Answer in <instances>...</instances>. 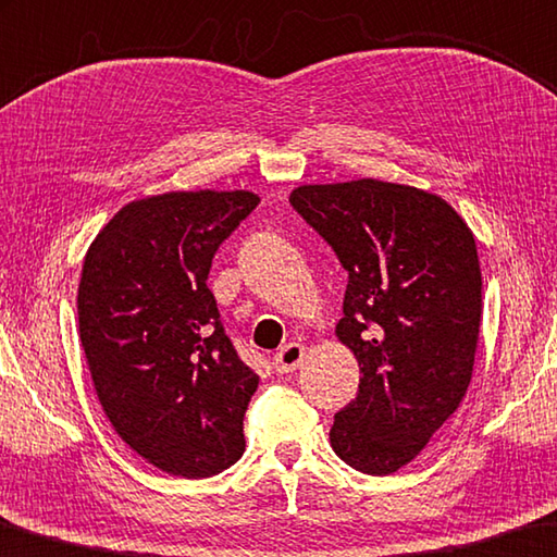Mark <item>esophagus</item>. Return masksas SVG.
Instances as JSON below:
<instances>
[{
  "instance_id": "esophagus-1",
  "label": "esophagus",
  "mask_w": 557,
  "mask_h": 557,
  "mask_svg": "<svg viewBox=\"0 0 557 557\" xmlns=\"http://www.w3.org/2000/svg\"><path fill=\"white\" fill-rule=\"evenodd\" d=\"M304 345L300 343H288L281 348L276 355H273V370L278 372V375H288V372L298 370V364L304 362Z\"/></svg>"
}]
</instances>
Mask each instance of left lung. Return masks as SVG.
Returning <instances> with one entry per match:
<instances>
[{"label": "left lung", "instance_id": "1", "mask_svg": "<svg viewBox=\"0 0 557 557\" xmlns=\"http://www.w3.org/2000/svg\"><path fill=\"white\" fill-rule=\"evenodd\" d=\"M288 202L348 271L335 335L362 377L331 446L352 469L387 476L467 395L481 323L476 242L442 197L395 182L300 185Z\"/></svg>", "mask_w": 557, "mask_h": 557}]
</instances>
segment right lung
I'll return each mask as SVG.
<instances>
[{
	"label": "right lung",
	"mask_w": 557,
	"mask_h": 557,
	"mask_svg": "<svg viewBox=\"0 0 557 557\" xmlns=\"http://www.w3.org/2000/svg\"><path fill=\"white\" fill-rule=\"evenodd\" d=\"M257 205L246 189L135 199L88 246L78 333L96 395L117 436L172 476H214L244 454L259 375L226 338L207 278Z\"/></svg>",
	"instance_id": "add662e5"
}]
</instances>
